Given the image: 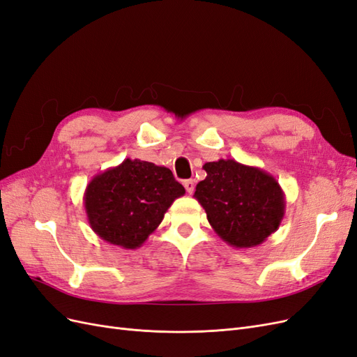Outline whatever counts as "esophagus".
Returning a JSON list of instances; mask_svg holds the SVG:
<instances>
[{
  "mask_svg": "<svg viewBox=\"0 0 357 357\" xmlns=\"http://www.w3.org/2000/svg\"><path fill=\"white\" fill-rule=\"evenodd\" d=\"M183 187H185V190H187L188 194H192V192H194V188H195V181H194V179L183 181Z\"/></svg>",
  "mask_w": 357,
  "mask_h": 357,
  "instance_id": "34e87169",
  "label": "esophagus"
}]
</instances>
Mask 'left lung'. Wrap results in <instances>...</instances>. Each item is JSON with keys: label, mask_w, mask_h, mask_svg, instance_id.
Returning <instances> with one entry per match:
<instances>
[{"label": "left lung", "mask_w": 357, "mask_h": 357, "mask_svg": "<svg viewBox=\"0 0 357 357\" xmlns=\"http://www.w3.org/2000/svg\"><path fill=\"white\" fill-rule=\"evenodd\" d=\"M203 169L208 176L197 183L194 199L227 245L255 248L278 231L286 200L273 175L229 158L209 162Z\"/></svg>", "instance_id": "8db88e82"}]
</instances>
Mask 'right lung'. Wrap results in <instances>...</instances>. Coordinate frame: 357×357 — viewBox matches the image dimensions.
I'll list each match as a JSON object with an SVG mask.
<instances>
[{"instance_id":"add662e5","label":"right lung","mask_w":357,"mask_h":357,"mask_svg":"<svg viewBox=\"0 0 357 357\" xmlns=\"http://www.w3.org/2000/svg\"><path fill=\"white\" fill-rule=\"evenodd\" d=\"M183 194L185 188L170 169L126 158L91 178L83 200L87 221L102 240L123 249H137Z\"/></svg>"}]
</instances>
